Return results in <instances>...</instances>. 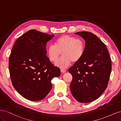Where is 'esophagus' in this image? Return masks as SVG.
I'll return each mask as SVG.
<instances>
[{"mask_svg":"<svg viewBox=\"0 0 121 121\" xmlns=\"http://www.w3.org/2000/svg\"><path fill=\"white\" fill-rule=\"evenodd\" d=\"M60 71H61V72L62 73H65V72H66V70H65V69H61V70H60Z\"/></svg>","mask_w":121,"mask_h":121,"instance_id":"obj_1","label":"esophagus"}]
</instances>
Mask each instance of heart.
<instances>
[{
  "label": "heart",
  "mask_w": 121,
  "mask_h": 121,
  "mask_svg": "<svg viewBox=\"0 0 121 121\" xmlns=\"http://www.w3.org/2000/svg\"><path fill=\"white\" fill-rule=\"evenodd\" d=\"M54 45L47 49L49 59L53 63L63 55L56 65L60 68H66L73 61L77 63L81 59L85 52V44L82 39L67 35L61 36L56 40Z\"/></svg>",
  "instance_id": "1"
}]
</instances>
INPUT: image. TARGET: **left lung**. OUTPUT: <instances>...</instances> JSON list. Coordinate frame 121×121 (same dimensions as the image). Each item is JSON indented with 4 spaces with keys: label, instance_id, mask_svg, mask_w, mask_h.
Returning <instances> with one entry per match:
<instances>
[{
    "label": "left lung",
    "instance_id": "8db88e82",
    "mask_svg": "<svg viewBox=\"0 0 121 121\" xmlns=\"http://www.w3.org/2000/svg\"><path fill=\"white\" fill-rule=\"evenodd\" d=\"M75 34L85 40V49L81 59L69 69L73 77L70 90L76 100L88 103L96 100L107 88L111 60L107 47L97 36L89 32Z\"/></svg>",
    "mask_w": 121,
    "mask_h": 121
}]
</instances>
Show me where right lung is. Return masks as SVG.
Returning <instances> with one entry per match:
<instances>
[{
  "label": "right lung",
  "mask_w": 121,
  "mask_h": 121,
  "mask_svg": "<svg viewBox=\"0 0 121 121\" xmlns=\"http://www.w3.org/2000/svg\"><path fill=\"white\" fill-rule=\"evenodd\" d=\"M54 35L31 30L14 43L9 58V71L13 87L31 101L43 99L52 88V80L60 75L46 56V45Z\"/></svg>",
  "instance_id": "obj_1"
}]
</instances>
